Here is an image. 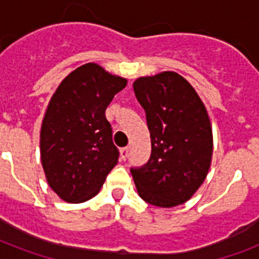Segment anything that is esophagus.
<instances>
[{"label": "esophagus", "instance_id": "esophagus-1", "mask_svg": "<svg viewBox=\"0 0 259 259\" xmlns=\"http://www.w3.org/2000/svg\"><path fill=\"white\" fill-rule=\"evenodd\" d=\"M119 156H121V160H126L127 156H129V146H127V148H122V149L119 150Z\"/></svg>", "mask_w": 259, "mask_h": 259}]
</instances>
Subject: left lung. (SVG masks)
Instances as JSON below:
<instances>
[{"mask_svg": "<svg viewBox=\"0 0 259 259\" xmlns=\"http://www.w3.org/2000/svg\"><path fill=\"white\" fill-rule=\"evenodd\" d=\"M146 113L152 154L132 169L138 195L149 204L170 208L189 200L207 177L212 160V127L200 97L173 71L134 80Z\"/></svg>", "mask_w": 259, "mask_h": 259, "instance_id": "8db88e82", "label": "left lung"}]
</instances>
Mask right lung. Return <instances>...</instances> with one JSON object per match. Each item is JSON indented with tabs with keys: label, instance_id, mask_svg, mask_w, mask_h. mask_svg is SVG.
<instances>
[{
	"label": "right lung",
	"instance_id": "obj_1",
	"mask_svg": "<svg viewBox=\"0 0 259 259\" xmlns=\"http://www.w3.org/2000/svg\"><path fill=\"white\" fill-rule=\"evenodd\" d=\"M126 83L87 63L67 75L51 98L40 130V156L48 185L62 200L94 197L117 165L119 152L105 113Z\"/></svg>",
	"mask_w": 259,
	"mask_h": 259
}]
</instances>
